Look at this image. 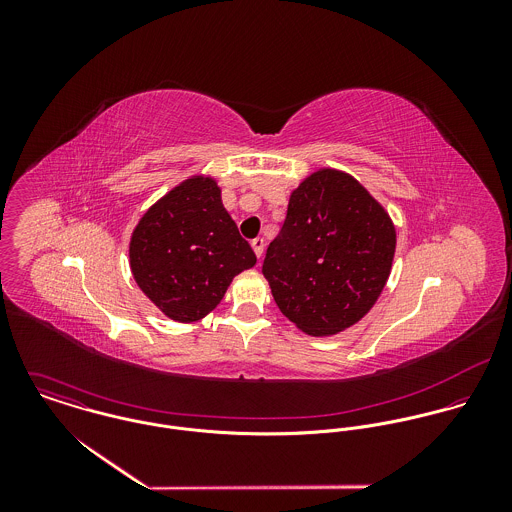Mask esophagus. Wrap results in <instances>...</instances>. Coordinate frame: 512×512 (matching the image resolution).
<instances>
[{"instance_id":"1","label":"esophagus","mask_w":512,"mask_h":512,"mask_svg":"<svg viewBox=\"0 0 512 512\" xmlns=\"http://www.w3.org/2000/svg\"><path fill=\"white\" fill-rule=\"evenodd\" d=\"M250 244H252V250L256 252V256H258V258H262V254H264V246H266L264 238H260V236H258V238H254Z\"/></svg>"}]
</instances>
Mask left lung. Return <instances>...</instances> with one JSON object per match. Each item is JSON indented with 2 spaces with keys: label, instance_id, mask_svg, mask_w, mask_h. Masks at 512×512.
<instances>
[{
  "label": "left lung",
  "instance_id": "8db88e82",
  "mask_svg": "<svg viewBox=\"0 0 512 512\" xmlns=\"http://www.w3.org/2000/svg\"><path fill=\"white\" fill-rule=\"evenodd\" d=\"M394 250V224L365 187L343 171L321 169L293 191L262 274L303 333L335 335L374 305Z\"/></svg>",
  "mask_w": 512,
  "mask_h": 512
}]
</instances>
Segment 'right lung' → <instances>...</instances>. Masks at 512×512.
Instances as JSON below:
<instances>
[{
  "instance_id": "add662e5",
  "label": "right lung",
  "mask_w": 512,
  "mask_h": 512,
  "mask_svg": "<svg viewBox=\"0 0 512 512\" xmlns=\"http://www.w3.org/2000/svg\"><path fill=\"white\" fill-rule=\"evenodd\" d=\"M256 264L211 177H191L159 199L130 240L136 284L173 321L211 313L232 278Z\"/></svg>"
}]
</instances>
